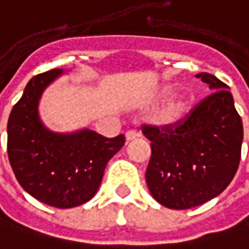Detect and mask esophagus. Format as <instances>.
Masks as SVG:
<instances>
[{
    "label": "esophagus",
    "instance_id": "esophagus-1",
    "mask_svg": "<svg viewBox=\"0 0 249 249\" xmlns=\"http://www.w3.org/2000/svg\"><path fill=\"white\" fill-rule=\"evenodd\" d=\"M139 137V134L137 131H134V129H129V131H126V134H125V138L126 141H134V139H137Z\"/></svg>",
    "mask_w": 249,
    "mask_h": 249
}]
</instances>
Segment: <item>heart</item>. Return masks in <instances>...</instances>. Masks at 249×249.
Returning a JSON list of instances; mask_svg holds the SVG:
<instances>
[{
  "label": "heart",
  "instance_id": "1",
  "mask_svg": "<svg viewBox=\"0 0 249 249\" xmlns=\"http://www.w3.org/2000/svg\"><path fill=\"white\" fill-rule=\"evenodd\" d=\"M172 91H173V86H170V84L163 86L158 91L156 97H155L156 101L165 100L168 95L172 94ZM189 106H190V95L187 94V93H183V91L175 93V94L169 97L168 100L165 101V104L156 112L155 120H156V123H159V124L162 125L173 124V123L179 121L183 115L186 114Z\"/></svg>",
  "mask_w": 249,
  "mask_h": 249
}]
</instances>
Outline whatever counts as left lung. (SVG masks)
I'll list each match as a JSON object with an SVG mask.
<instances>
[{
  "label": "left lung",
  "instance_id": "8db88e82",
  "mask_svg": "<svg viewBox=\"0 0 249 249\" xmlns=\"http://www.w3.org/2000/svg\"><path fill=\"white\" fill-rule=\"evenodd\" d=\"M196 77L214 93L175 124L142 125L152 151L146 184L158 203L173 210L217 197L234 179L241 159L242 121L228 86L210 73Z\"/></svg>",
  "mask_w": 249,
  "mask_h": 249
}]
</instances>
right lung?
I'll return each mask as SVG.
<instances>
[{"label": "right lung", "instance_id": "1", "mask_svg": "<svg viewBox=\"0 0 249 249\" xmlns=\"http://www.w3.org/2000/svg\"><path fill=\"white\" fill-rule=\"evenodd\" d=\"M62 73L53 69L26 84L9 114L8 158L25 192L52 207L71 209L93 198L125 137L106 138L87 128L59 134L43 125L37 112L40 95Z\"/></svg>", "mask_w": 249, "mask_h": 249}]
</instances>
